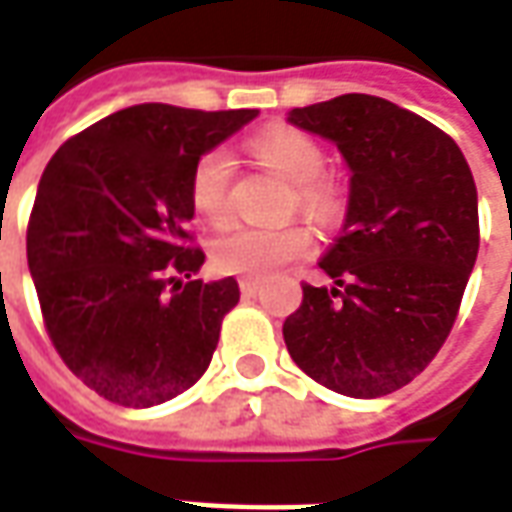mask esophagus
<instances>
[{
  "label": "esophagus",
  "mask_w": 512,
  "mask_h": 512,
  "mask_svg": "<svg viewBox=\"0 0 512 512\" xmlns=\"http://www.w3.org/2000/svg\"><path fill=\"white\" fill-rule=\"evenodd\" d=\"M238 288H241L244 296H257V293H260V282H257V279H241Z\"/></svg>",
  "instance_id": "obj_1"
}]
</instances>
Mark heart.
I'll list each match as a JSON object with an SVG mask.
<instances>
[{
  "label": "heart",
  "mask_w": 512,
  "mask_h": 512,
  "mask_svg": "<svg viewBox=\"0 0 512 512\" xmlns=\"http://www.w3.org/2000/svg\"><path fill=\"white\" fill-rule=\"evenodd\" d=\"M246 150L290 183V208L318 227H329L343 213V186L323 172V145L293 126L266 128L246 142ZM235 167L222 150H205L189 175V202L194 213L222 224L233 211ZM310 249V233L299 224L288 227H230L211 241V263L222 274L268 279Z\"/></svg>",
  "instance_id": "b5f03b06"
}]
</instances>
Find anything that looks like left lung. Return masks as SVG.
I'll list each match as a JSON object with an SVG mask.
<instances>
[{"label":"left lung","instance_id":"8db88e82","mask_svg":"<svg viewBox=\"0 0 512 512\" xmlns=\"http://www.w3.org/2000/svg\"><path fill=\"white\" fill-rule=\"evenodd\" d=\"M288 120L332 139L354 175L343 233L318 263L334 288L301 285L285 345L332 392L389 395L433 362L461 310L480 249L472 169L450 134L376 95Z\"/></svg>","mask_w":512,"mask_h":512}]
</instances>
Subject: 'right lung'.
<instances>
[{"mask_svg": "<svg viewBox=\"0 0 512 512\" xmlns=\"http://www.w3.org/2000/svg\"><path fill=\"white\" fill-rule=\"evenodd\" d=\"M257 109H120L71 136L43 169L27 224L29 274L51 343L73 376L147 408L202 378L238 282L194 279V161Z\"/></svg>", "mask_w": 512, "mask_h": 512, "instance_id": "obj_1", "label": "right lung"}]
</instances>
